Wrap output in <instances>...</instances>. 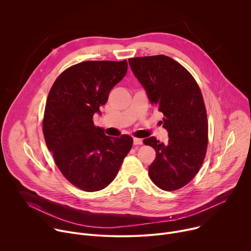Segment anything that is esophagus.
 Wrapping results in <instances>:
<instances>
[{
	"instance_id": "obj_1",
	"label": "esophagus",
	"mask_w": 251,
	"mask_h": 251,
	"mask_svg": "<svg viewBox=\"0 0 251 251\" xmlns=\"http://www.w3.org/2000/svg\"><path fill=\"white\" fill-rule=\"evenodd\" d=\"M133 144L135 146H140L143 144V140L142 139H139V138H134L133 139Z\"/></svg>"
}]
</instances>
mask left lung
<instances>
[{
	"label": "left lung",
	"instance_id": "8db88e82",
	"mask_svg": "<svg viewBox=\"0 0 251 251\" xmlns=\"http://www.w3.org/2000/svg\"><path fill=\"white\" fill-rule=\"evenodd\" d=\"M134 75L156 108L164 114L169 141L145 139L156 158L149 166L152 182L164 191L189 184L198 174L206 152L207 118L201 89L180 63L166 55L129 58Z\"/></svg>",
	"mask_w": 251,
	"mask_h": 251
}]
</instances>
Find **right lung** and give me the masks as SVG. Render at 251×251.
I'll use <instances>...</instances> for the list:
<instances>
[{
	"instance_id": "1",
	"label": "right lung",
	"mask_w": 251,
	"mask_h": 251,
	"mask_svg": "<svg viewBox=\"0 0 251 251\" xmlns=\"http://www.w3.org/2000/svg\"><path fill=\"white\" fill-rule=\"evenodd\" d=\"M127 67L126 60L83 61L65 69L49 93L43 123L47 146L66 180L82 191L108 186L132 148V137L106 136L92 120Z\"/></svg>"
}]
</instances>
